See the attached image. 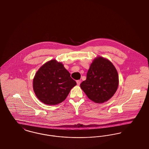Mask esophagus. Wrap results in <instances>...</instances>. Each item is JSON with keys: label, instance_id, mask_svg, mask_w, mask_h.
I'll return each instance as SVG.
<instances>
[{"label": "esophagus", "instance_id": "1", "mask_svg": "<svg viewBox=\"0 0 149 149\" xmlns=\"http://www.w3.org/2000/svg\"><path fill=\"white\" fill-rule=\"evenodd\" d=\"M80 82H81V80H77V85H78V86H79V85H80Z\"/></svg>", "mask_w": 149, "mask_h": 149}]
</instances>
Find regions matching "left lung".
Returning a JSON list of instances; mask_svg holds the SVG:
<instances>
[{
  "label": "left lung",
  "instance_id": "left-lung-1",
  "mask_svg": "<svg viewBox=\"0 0 149 149\" xmlns=\"http://www.w3.org/2000/svg\"><path fill=\"white\" fill-rule=\"evenodd\" d=\"M118 75L114 65L104 58H96L92 62L86 80L80 84L81 90L92 101L103 103L110 99L117 91Z\"/></svg>",
  "mask_w": 149,
  "mask_h": 149
}]
</instances>
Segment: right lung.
<instances>
[{"label":"right lung","instance_id":"1","mask_svg":"<svg viewBox=\"0 0 149 149\" xmlns=\"http://www.w3.org/2000/svg\"><path fill=\"white\" fill-rule=\"evenodd\" d=\"M76 84L63 65L55 59L43 65L35 74L33 81L36 96L47 105L62 102Z\"/></svg>","mask_w":149,"mask_h":149}]
</instances>
